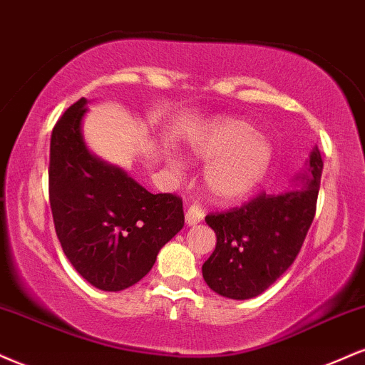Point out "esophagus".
Returning a JSON list of instances; mask_svg holds the SVG:
<instances>
[{"mask_svg":"<svg viewBox=\"0 0 365 365\" xmlns=\"http://www.w3.org/2000/svg\"><path fill=\"white\" fill-rule=\"evenodd\" d=\"M205 212L201 210L198 205H191L190 208L186 210V215H184V220H186V225H196L203 220Z\"/></svg>","mask_w":365,"mask_h":365,"instance_id":"esophagus-1","label":"esophagus"}]
</instances>
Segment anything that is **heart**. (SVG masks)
<instances>
[{
	"label": "heart",
	"mask_w": 365,
	"mask_h": 365,
	"mask_svg": "<svg viewBox=\"0 0 365 365\" xmlns=\"http://www.w3.org/2000/svg\"><path fill=\"white\" fill-rule=\"evenodd\" d=\"M190 152L198 160L208 162L205 186L224 203L239 201L258 190L275 160L273 141L239 118L208 121L192 135Z\"/></svg>",
	"instance_id": "heart-1"
}]
</instances>
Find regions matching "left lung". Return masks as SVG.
I'll list each match as a JSON object with an SVG mask.
<instances>
[{
    "mask_svg": "<svg viewBox=\"0 0 365 365\" xmlns=\"http://www.w3.org/2000/svg\"><path fill=\"white\" fill-rule=\"evenodd\" d=\"M321 174L323 160L314 147L290 190L259 195L241 208L205 217L217 235L215 251L201 268L213 292L246 301L284 275L314 218Z\"/></svg>",
    "mask_w": 365,
    "mask_h": 365,
    "instance_id": "left-lung-1",
    "label": "left lung"
}]
</instances>
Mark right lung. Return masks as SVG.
Masks as SVG:
<instances>
[{"instance_id": "1", "label": "right lung", "mask_w": 365, "mask_h": 365, "mask_svg": "<svg viewBox=\"0 0 365 365\" xmlns=\"http://www.w3.org/2000/svg\"><path fill=\"white\" fill-rule=\"evenodd\" d=\"M87 104L85 97L75 102L51 135V210L73 268L90 285L119 292L147 275L158 251L182 229V201L169 192L152 195L90 152Z\"/></svg>"}]
</instances>
